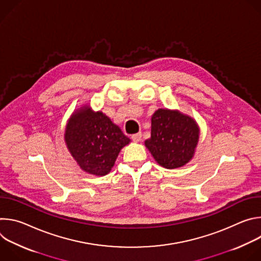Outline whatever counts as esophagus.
<instances>
[{
	"mask_svg": "<svg viewBox=\"0 0 261 261\" xmlns=\"http://www.w3.org/2000/svg\"><path fill=\"white\" fill-rule=\"evenodd\" d=\"M131 138H132V140H133V141H135V142H139V141L141 140V133L139 132V133L133 134V135L131 136Z\"/></svg>",
	"mask_w": 261,
	"mask_h": 261,
	"instance_id": "esophagus-1",
	"label": "esophagus"
}]
</instances>
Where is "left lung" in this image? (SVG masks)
Wrapping results in <instances>:
<instances>
[{
	"label": "left lung",
	"mask_w": 261,
	"mask_h": 261,
	"mask_svg": "<svg viewBox=\"0 0 261 261\" xmlns=\"http://www.w3.org/2000/svg\"><path fill=\"white\" fill-rule=\"evenodd\" d=\"M151 123V137L144 145L159 165L174 169L193 159L200 129L192 117L177 109L159 108L153 114Z\"/></svg>",
	"instance_id": "1"
}]
</instances>
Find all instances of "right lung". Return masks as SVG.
<instances>
[{"instance_id":"add662e5","label":"right lung","mask_w":261,"mask_h":261,"mask_svg":"<svg viewBox=\"0 0 261 261\" xmlns=\"http://www.w3.org/2000/svg\"><path fill=\"white\" fill-rule=\"evenodd\" d=\"M64 140L81 169L97 176L111 170L122 148L131 141L105 114L94 111L89 104L73 111Z\"/></svg>"}]
</instances>
